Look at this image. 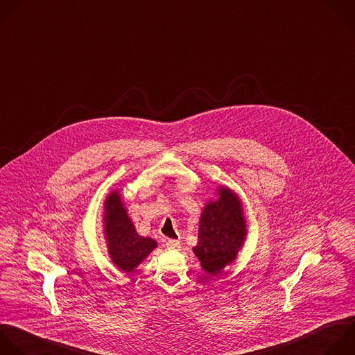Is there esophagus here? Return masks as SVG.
Wrapping results in <instances>:
<instances>
[{
	"label": "esophagus",
	"mask_w": 355,
	"mask_h": 355,
	"mask_svg": "<svg viewBox=\"0 0 355 355\" xmlns=\"http://www.w3.org/2000/svg\"><path fill=\"white\" fill-rule=\"evenodd\" d=\"M180 241L178 240H167L166 241V247L168 248V250H178L180 248Z\"/></svg>",
	"instance_id": "1"
}]
</instances>
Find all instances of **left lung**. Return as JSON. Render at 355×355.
I'll use <instances>...</instances> for the list:
<instances>
[{
	"mask_svg": "<svg viewBox=\"0 0 355 355\" xmlns=\"http://www.w3.org/2000/svg\"><path fill=\"white\" fill-rule=\"evenodd\" d=\"M218 195L217 200L203 209L198 245L193 248L200 266L210 275L221 272L235 259L247 234L239 198L227 188H220Z\"/></svg>",
	"mask_w": 355,
	"mask_h": 355,
	"instance_id": "8db88e82",
	"label": "left lung"
}]
</instances>
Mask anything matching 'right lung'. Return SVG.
<instances>
[{
  "label": "right lung",
  "mask_w": 355,
  "mask_h": 355,
  "mask_svg": "<svg viewBox=\"0 0 355 355\" xmlns=\"http://www.w3.org/2000/svg\"><path fill=\"white\" fill-rule=\"evenodd\" d=\"M105 235L112 262L124 272H132L155 248L156 241L141 237L127 216L115 191L105 199Z\"/></svg>",
  "instance_id": "right-lung-1"
}]
</instances>
